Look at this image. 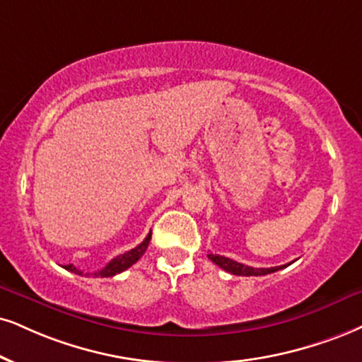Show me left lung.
Listing matches in <instances>:
<instances>
[{
	"label": "left lung",
	"mask_w": 362,
	"mask_h": 362,
	"mask_svg": "<svg viewBox=\"0 0 362 362\" xmlns=\"http://www.w3.org/2000/svg\"><path fill=\"white\" fill-rule=\"evenodd\" d=\"M209 260L213 263H216L220 269H223L225 272H230V274L233 275H242V276H252V275H267V274H274L276 270H282L285 267L290 265H280V267H270V269H255V267H248V265H243V263H238L235 260H231L228 257H221V255H213V253H209L208 255Z\"/></svg>",
	"instance_id": "obj_1"
}]
</instances>
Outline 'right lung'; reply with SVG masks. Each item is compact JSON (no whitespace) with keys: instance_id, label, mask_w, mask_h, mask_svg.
I'll list each match as a JSON object with an SVG mask.
<instances>
[{"instance_id":"1","label":"right lung","mask_w":362,"mask_h":362,"mask_svg":"<svg viewBox=\"0 0 362 362\" xmlns=\"http://www.w3.org/2000/svg\"><path fill=\"white\" fill-rule=\"evenodd\" d=\"M149 242H151V233L147 235L146 238H144V242L137 245L136 248L129 250V252L122 253V255L112 258V260L107 263L104 269L99 270V272H93L92 275H93V276H100V279H104V276H114V275L120 274V272L127 270L129 267H132L134 263H136L142 255H144V252L147 250V247H149ZM64 269L69 270V272H74V274H77V275H83V272L78 270L77 267H74L72 263H70V265H65ZM87 275H88V274H86V276H87Z\"/></svg>"}]
</instances>
